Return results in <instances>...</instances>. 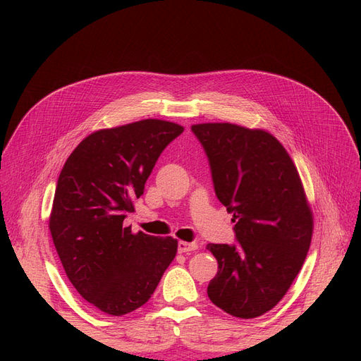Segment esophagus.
Listing matches in <instances>:
<instances>
[{
	"instance_id": "34e87169",
	"label": "esophagus",
	"mask_w": 361,
	"mask_h": 361,
	"mask_svg": "<svg viewBox=\"0 0 361 361\" xmlns=\"http://www.w3.org/2000/svg\"><path fill=\"white\" fill-rule=\"evenodd\" d=\"M197 248H199V245L195 244V243H183V241H180L178 244V251H179V253H191V251L197 250Z\"/></svg>"
}]
</instances>
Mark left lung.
I'll return each instance as SVG.
<instances>
[{
    "label": "left lung",
    "mask_w": 361,
    "mask_h": 361,
    "mask_svg": "<svg viewBox=\"0 0 361 361\" xmlns=\"http://www.w3.org/2000/svg\"><path fill=\"white\" fill-rule=\"evenodd\" d=\"M215 195L233 214L235 244H207L218 262L207 297L236 318H256L285 297L310 248L313 218L286 149L265 130L191 126Z\"/></svg>",
    "instance_id": "obj_1"
}]
</instances>
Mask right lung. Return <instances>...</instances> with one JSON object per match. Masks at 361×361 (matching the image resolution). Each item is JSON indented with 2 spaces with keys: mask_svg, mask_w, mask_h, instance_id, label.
Masks as SVG:
<instances>
[{
  "mask_svg": "<svg viewBox=\"0 0 361 361\" xmlns=\"http://www.w3.org/2000/svg\"><path fill=\"white\" fill-rule=\"evenodd\" d=\"M180 125L147 118L84 138L60 173L49 228L81 297L122 316L146 304L176 256L178 241L123 227L133 202Z\"/></svg>",
  "mask_w": 361,
  "mask_h": 361,
  "instance_id": "1",
  "label": "right lung"
}]
</instances>
